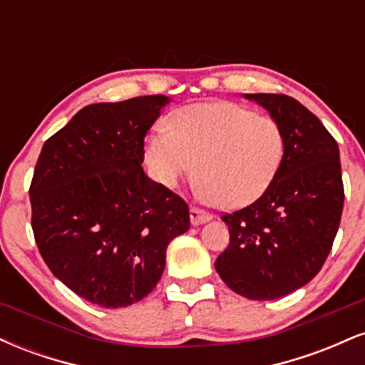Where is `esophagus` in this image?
<instances>
[{"label": "esophagus", "instance_id": "1", "mask_svg": "<svg viewBox=\"0 0 365 365\" xmlns=\"http://www.w3.org/2000/svg\"><path fill=\"white\" fill-rule=\"evenodd\" d=\"M211 215H209L207 211H204V209H199V207H190V221L192 225H200V223H206V221L211 220Z\"/></svg>", "mask_w": 365, "mask_h": 365}]
</instances>
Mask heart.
I'll return each instance as SVG.
<instances>
[{
  "instance_id": "obj_1",
  "label": "heart",
  "mask_w": 365,
  "mask_h": 365,
  "mask_svg": "<svg viewBox=\"0 0 365 365\" xmlns=\"http://www.w3.org/2000/svg\"><path fill=\"white\" fill-rule=\"evenodd\" d=\"M283 154V130L273 116L221 101L175 111L168 130L159 128L149 137L145 161L165 187L177 185L197 161L200 195L240 207L269 188Z\"/></svg>"
}]
</instances>
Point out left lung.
I'll list each match as a JSON object with an SVG mask.
<instances>
[{
  "label": "left lung",
  "mask_w": 365,
  "mask_h": 365,
  "mask_svg": "<svg viewBox=\"0 0 365 365\" xmlns=\"http://www.w3.org/2000/svg\"><path fill=\"white\" fill-rule=\"evenodd\" d=\"M269 111L284 137L278 173L249 206L225 212L230 244L217 255L221 279L250 300L299 290L321 271L343 211L336 140L319 118L284 94H245Z\"/></svg>",
  "instance_id": "obj_1"
}]
</instances>
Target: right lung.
Here are the masks:
<instances>
[{
  "label": "right lung",
  "mask_w": 365,
  "mask_h": 365,
  "mask_svg": "<svg viewBox=\"0 0 365 365\" xmlns=\"http://www.w3.org/2000/svg\"><path fill=\"white\" fill-rule=\"evenodd\" d=\"M163 94L82 108L44 142L29 195L37 249L87 302L127 307L154 290L166 249L190 226L182 197L142 170Z\"/></svg>",
  "instance_id": "add662e5"
}]
</instances>
